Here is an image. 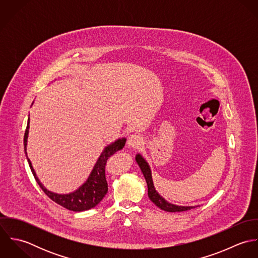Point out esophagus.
Returning a JSON list of instances; mask_svg holds the SVG:
<instances>
[{
	"label": "esophagus",
	"instance_id": "1",
	"mask_svg": "<svg viewBox=\"0 0 258 258\" xmlns=\"http://www.w3.org/2000/svg\"><path fill=\"white\" fill-rule=\"evenodd\" d=\"M142 143H143V138L138 134H133L129 136L127 141V145L131 148H139L142 145Z\"/></svg>",
	"mask_w": 258,
	"mask_h": 258
}]
</instances>
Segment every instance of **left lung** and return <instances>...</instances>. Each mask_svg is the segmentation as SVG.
Segmentation results:
<instances>
[{
  "instance_id": "1",
  "label": "left lung",
  "mask_w": 258,
  "mask_h": 258,
  "mask_svg": "<svg viewBox=\"0 0 258 258\" xmlns=\"http://www.w3.org/2000/svg\"><path fill=\"white\" fill-rule=\"evenodd\" d=\"M135 160L138 164V166L141 169V172L143 173L146 183L148 185V197L149 199L161 210L165 211V212H170V213H176V212H184V211H188L191 210L198 206H178L172 203H169L168 201H166L155 188V185L153 183V179H152V172H151V168L147 163V161L145 160V158L141 155V154H137L135 157Z\"/></svg>"
}]
</instances>
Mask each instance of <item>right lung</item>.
<instances>
[{
  "label": "right lung",
  "mask_w": 258,
  "mask_h": 258,
  "mask_svg": "<svg viewBox=\"0 0 258 258\" xmlns=\"http://www.w3.org/2000/svg\"><path fill=\"white\" fill-rule=\"evenodd\" d=\"M29 129H30V116L28 119V125L25 132V136H24L25 154H26L28 163L30 165L31 171L37 184L44 191V194L54 203L73 212H83L96 207L108 191V184L105 178V166H106L107 160L117 151L123 149L126 143V138L117 139L115 142H112L109 145L105 146L102 153L100 154L99 158L97 159L87 180L77 189H75L74 191H72L70 194H56V192L50 191L40 183L39 179L37 178L36 171L32 165V162L28 157L27 145H28V138H29Z\"/></svg>",
  "instance_id": "obj_1"
}]
</instances>
